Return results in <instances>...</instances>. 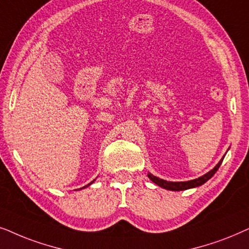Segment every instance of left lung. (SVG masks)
<instances>
[{
    "mask_svg": "<svg viewBox=\"0 0 249 249\" xmlns=\"http://www.w3.org/2000/svg\"><path fill=\"white\" fill-rule=\"evenodd\" d=\"M224 158V157H223ZM223 158L221 159L220 161H218V164L215 166L213 170L208 172L203 177L198 178H195V180H191V181H187V182H168V181H165V180H161V178H159L157 177H155V175H152L149 173L148 177L150 180L156 183L159 187L166 189V190H172V191H181V190H187V189H190V188H196V187H199V185L204 184L205 182L210 180V178L213 177V175L216 173V171L218 170V167L221 166L222 161H223Z\"/></svg>",
    "mask_w": 249,
    "mask_h": 249,
    "instance_id": "obj_1",
    "label": "left lung"
}]
</instances>
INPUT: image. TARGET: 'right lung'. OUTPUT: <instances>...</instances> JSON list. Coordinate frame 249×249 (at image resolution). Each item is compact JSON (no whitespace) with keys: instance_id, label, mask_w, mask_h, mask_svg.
I'll return each instance as SVG.
<instances>
[{"instance_id":"obj_1","label":"right lung","mask_w":249,"mask_h":249,"mask_svg":"<svg viewBox=\"0 0 249 249\" xmlns=\"http://www.w3.org/2000/svg\"><path fill=\"white\" fill-rule=\"evenodd\" d=\"M92 183H93V181H92V182H91V183H90V184H92ZM90 184H88V185H86V187H89V185H90ZM83 188H85V187H83Z\"/></svg>"}]
</instances>
